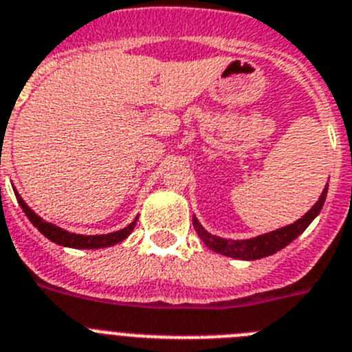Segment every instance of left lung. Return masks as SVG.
Listing matches in <instances>:
<instances>
[{
	"label": "left lung",
	"instance_id": "left-lung-1",
	"mask_svg": "<svg viewBox=\"0 0 352 352\" xmlns=\"http://www.w3.org/2000/svg\"><path fill=\"white\" fill-rule=\"evenodd\" d=\"M326 195H328V184L322 189V193H320L319 200L316 201V206L311 207L305 216H301L298 221L290 223L287 227L276 228L273 232H267V234L256 235V237H252V239H223V237H218V235L209 234L206 228L201 227L200 221L195 216L193 227L197 230L198 237L212 252L219 253V255L232 256V258H239V261H256V258H264V256L280 252L282 248H285L287 244L292 243L296 237L303 234L308 225L319 216L320 209L324 206V200H326Z\"/></svg>",
	"mask_w": 352,
	"mask_h": 352
}]
</instances>
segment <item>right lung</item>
I'll return each instance as SVG.
<instances>
[{
    "label": "right lung",
    "instance_id": "1",
    "mask_svg": "<svg viewBox=\"0 0 352 352\" xmlns=\"http://www.w3.org/2000/svg\"><path fill=\"white\" fill-rule=\"evenodd\" d=\"M15 197H17V201H19L21 209L24 210V214L28 216L30 221L33 223V227L41 232L42 235H45L49 241L60 244V246H67V248H76V250H99V248H108V246H113V244L120 243L125 237H129L131 232L136 227V221L138 218H134L133 223H129L127 227L122 228V230L111 232V234H100V235H81V234H72V232H67L63 228L56 227L53 223H47L38 216V214L33 212L26 201L21 198V195L17 191H14Z\"/></svg>",
    "mask_w": 352,
    "mask_h": 352
}]
</instances>
